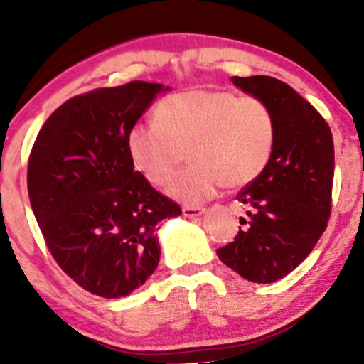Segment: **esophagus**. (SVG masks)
Here are the masks:
<instances>
[{
    "label": "esophagus",
    "instance_id": "obj_1",
    "mask_svg": "<svg viewBox=\"0 0 364 364\" xmlns=\"http://www.w3.org/2000/svg\"><path fill=\"white\" fill-rule=\"evenodd\" d=\"M204 211L205 209L200 208V205H183V215H185L186 218H196V216L203 215Z\"/></svg>",
    "mask_w": 364,
    "mask_h": 364
}]
</instances>
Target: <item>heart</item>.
<instances>
[{
  "instance_id": "1",
  "label": "heart",
  "mask_w": 364,
  "mask_h": 364,
  "mask_svg": "<svg viewBox=\"0 0 364 364\" xmlns=\"http://www.w3.org/2000/svg\"><path fill=\"white\" fill-rule=\"evenodd\" d=\"M277 142V121L269 105L257 97L232 91L190 90L164 98L155 123H135L127 134V149L135 168L153 185L185 204H199L223 185L240 188L269 164Z\"/></svg>"
}]
</instances>
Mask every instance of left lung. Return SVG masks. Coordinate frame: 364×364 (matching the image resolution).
Segmentation results:
<instances>
[{"instance_id":"left-lung-1","label":"left lung","mask_w":364,"mask_h":364,"mask_svg":"<svg viewBox=\"0 0 364 364\" xmlns=\"http://www.w3.org/2000/svg\"><path fill=\"white\" fill-rule=\"evenodd\" d=\"M245 93L266 102L277 121L269 164L237 193L248 218L220 260L248 282L271 284L314 250L331 215L335 146L317 109L289 84L269 75L232 77Z\"/></svg>"}]
</instances>
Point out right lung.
Masks as SVG:
<instances>
[{
  "label": "right lung",
  "mask_w": 364,
  "mask_h": 364,
  "mask_svg": "<svg viewBox=\"0 0 364 364\" xmlns=\"http://www.w3.org/2000/svg\"><path fill=\"white\" fill-rule=\"evenodd\" d=\"M161 84L132 80L65 102L40 128L28 193L50 255L84 291L121 297L156 269V225L181 208L134 168L127 134Z\"/></svg>",
  "instance_id": "obj_1"
}]
</instances>
